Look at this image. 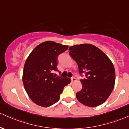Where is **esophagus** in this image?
Wrapping results in <instances>:
<instances>
[{
  "instance_id": "34e87169",
  "label": "esophagus",
  "mask_w": 129,
  "mask_h": 129,
  "mask_svg": "<svg viewBox=\"0 0 129 129\" xmlns=\"http://www.w3.org/2000/svg\"><path fill=\"white\" fill-rule=\"evenodd\" d=\"M71 80H72V82H74V81H76V78L75 77H72L71 78Z\"/></svg>"
}]
</instances>
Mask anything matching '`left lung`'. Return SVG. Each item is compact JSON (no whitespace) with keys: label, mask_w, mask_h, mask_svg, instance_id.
<instances>
[{"label":"left lung","mask_w":129,"mask_h":129,"mask_svg":"<svg viewBox=\"0 0 129 129\" xmlns=\"http://www.w3.org/2000/svg\"><path fill=\"white\" fill-rule=\"evenodd\" d=\"M69 54L78 66L79 72L85 73L80 80L82 89L76 93L77 100L84 105L95 107L104 104L112 92L115 70L112 62L102 51L90 44L69 48Z\"/></svg>","instance_id":"left-lung-1"}]
</instances>
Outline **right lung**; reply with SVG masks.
<instances>
[{"label":"right lung","instance_id":"right-lung-1","mask_svg":"<svg viewBox=\"0 0 129 129\" xmlns=\"http://www.w3.org/2000/svg\"><path fill=\"white\" fill-rule=\"evenodd\" d=\"M69 46L52 41L43 42L31 52L25 62L22 81L25 91L35 104L48 107L59 101L63 87L71 82L69 78L54 75L57 57Z\"/></svg>","mask_w":129,"mask_h":129}]
</instances>
